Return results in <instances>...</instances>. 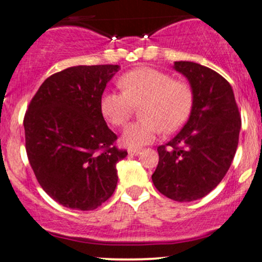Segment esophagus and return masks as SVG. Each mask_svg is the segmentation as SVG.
Segmentation results:
<instances>
[{
	"label": "esophagus",
	"mask_w": 262,
	"mask_h": 262,
	"mask_svg": "<svg viewBox=\"0 0 262 262\" xmlns=\"http://www.w3.org/2000/svg\"><path fill=\"white\" fill-rule=\"evenodd\" d=\"M128 152H129V155L137 156V155L140 154V149H129Z\"/></svg>",
	"instance_id": "esophagus-1"
}]
</instances>
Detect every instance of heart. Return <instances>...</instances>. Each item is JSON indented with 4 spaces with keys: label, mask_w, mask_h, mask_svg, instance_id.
<instances>
[{
    "label": "heart",
    "mask_w": 262,
    "mask_h": 262,
    "mask_svg": "<svg viewBox=\"0 0 262 262\" xmlns=\"http://www.w3.org/2000/svg\"><path fill=\"white\" fill-rule=\"evenodd\" d=\"M118 85L123 92L107 91L100 108L107 122L122 127L139 107L140 121L129 124L122 134L128 148L154 141L159 133H172L187 121L193 103V93L186 81L172 80L171 75L154 68H138L122 75Z\"/></svg>",
    "instance_id": "1"
}]
</instances>
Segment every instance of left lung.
<instances>
[{
	"instance_id": "8db88e82",
	"label": "left lung",
	"mask_w": 262,
	"mask_h": 262,
	"mask_svg": "<svg viewBox=\"0 0 262 262\" xmlns=\"http://www.w3.org/2000/svg\"><path fill=\"white\" fill-rule=\"evenodd\" d=\"M193 93L187 123L158 148L151 179L160 193L177 202L208 194L223 180L235 155L242 128L233 89L222 75L192 61H175Z\"/></svg>"
}]
</instances>
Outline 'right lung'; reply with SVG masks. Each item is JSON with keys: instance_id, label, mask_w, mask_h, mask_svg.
I'll list each match as a JSON object with an SVG mask.
<instances>
[{"instance_id": "right-lung-1", "label": "right lung", "mask_w": 262, "mask_h": 262, "mask_svg": "<svg viewBox=\"0 0 262 262\" xmlns=\"http://www.w3.org/2000/svg\"><path fill=\"white\" fill-rule=\"evenodd\" d=\"M118 65H79L48 77L27 110L26 150L41 188L71 209L92 210L113 194L117 162L128 155L114 145L100 101Z\"/></svg>"}]
</instances>
